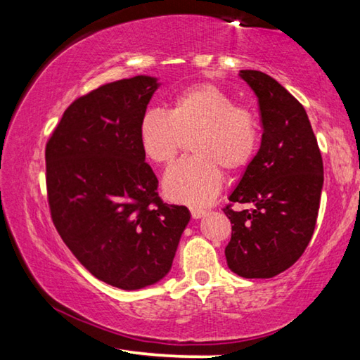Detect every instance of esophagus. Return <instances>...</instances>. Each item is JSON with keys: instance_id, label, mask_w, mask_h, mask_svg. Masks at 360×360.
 I'll use <instances>...</instances> for the list:
<instances>
[{"instance_id": "esophagus-1", "label": "esophagus", "mask_w": 360, "mask_h": 360, "mask_svg": "<svg viewBox=\"0 0 360 360\" xmlns=\"http://www.w3.org/2000/svg\"><path fill=\"white\" fill-rule=\"evenodd\" d=\"M191 214L193 219H202L203 216H206V210L203 208H191Z\"/></svg>"}]
</instances>
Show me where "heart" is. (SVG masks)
<instances>
[{
  "label": "heart",
  "instance_id": "b5f03b06",
  "mask_svg": "<svg viewBox=\"0 0 360 360\" xmlns=\"http://www.w3.org/2000/svg\"><path fill=\"white\" fill-rule=\"evenodd\" d=\"M195 155L174 165L163 178L173 202L206 205L224 184V172L246 168L259 146V124L233 96L212 84L186 87L172 100L169 111L150 109L139 122V144L157 165H169L186 138Z\"/></svg>",
  "mask_w": 360,
  "mask_h": 360
}]
</instances>
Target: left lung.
Masks as SVG:
<instances>
[{
    "instance_id": "1",
    "label": "left lung",
    "mask_w": 360,
    "mask_h": 360,
    "mask_svg": "<svg viewBox=\"0 0 360 360\" xmlns=\"http://www.w3.org/2000/svg\"><path fill=\"white\" fill-rule=\"evenodd\" d=\"M240 77L257 96L264 133L259 152L229 197L251 210L224 208L233 224L225 259L238 276L273 278L294 265L311 240L324 168L300 103L265 72L241 70Z\"/></svg>"
}]
</instances>
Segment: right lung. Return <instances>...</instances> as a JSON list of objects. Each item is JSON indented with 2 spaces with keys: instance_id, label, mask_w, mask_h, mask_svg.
Listing matches in <instances>:
<instances>
[{
  "instance_id": "1",
  "label": "right lung",
  "mask_w": 360,
  "mask_h": 360,
  "mask_svg": "<svg viewBox=\"0 0 360 360\" xmlns=\"http://www.w3.org/2000/svg\"><path fill=\"white\" fill-rule=\"evenodd\" d=\"M158 89L135 76L79 96L46 144L52 222L100 281L143 289L168 275L191 212L163 203L139 144V122Z\"/></svg>"
}]
</instances>
